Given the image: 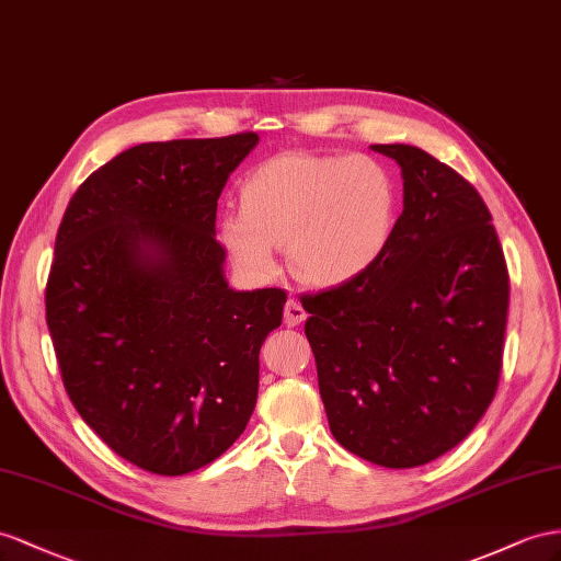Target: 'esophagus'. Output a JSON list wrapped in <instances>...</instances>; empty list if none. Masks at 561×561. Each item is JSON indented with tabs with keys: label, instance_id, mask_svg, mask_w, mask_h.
<instances>
[{
	"label": "esophagus",
	"instance_id": "obj_1",
	"mask_svg": "<svg viewBox=\"0 0 561 561\" xmlns=\"http://www.w3.org/2000/svg\"><path fill=\"white\" fill-rule=\"evenodd\" d=\"M306 318H308L306 308L300 306L298 298H289V300H286V306H284V322H286V324H289V327H298Z\"/></svg>",
	"mask_w": 561,
	"mask_h": 561
}]
</instances>
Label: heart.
Segmentation results:
<instances>
[{
  "mask_svg": "<svg viewBox=\"0 0 561 561\" xmlns=\"http://www.w3.org/2000/svg\"><path fill=\"white\" fill-rule=\"evenodd\" d=\"M396 222V184L369 156L279 153L241 182V210L220 220V241L253 277L277 272L289 249L304 279L351 282L379 261Z\"/></svg>",
  "mask_w": 561,
  "mask_h": 561,
  "instance_id": "heart-1",
  "label": "heart"
}]
</instances>
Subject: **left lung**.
I'll use <instances>...</instances> for the list:
<instances>
[{
  "mask_svg": "<svg viewBox=\"0 0 561 561\" xmlns=\"http://www.w3.org/2000/svg\"><path fill=\"white\" fill-rule=\"evenodd\" d=\"M403 172V213L379 261L310 294L306 336L334 438L410 469L453 450L497 391L510 275L479 192L410 144H375Z\"/></svg>",
  "mask_w": 561,
  "mask_h": 561,
  "instance_id": "left-lung-1",
  "label": "left lung"
}]
</instances>
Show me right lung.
Segmentation results:
<instances>
[{
  "instance_id": "1",
  "label": "right lung",
  "mask_w": 561,
  "mask_h": 561,
  "mask_svg": "<svg viewBox=\"0 0 561 561\" xmlns=\"http://www.w3.org/2000/svg\"><path fill=\"white\" fill-rule=\"evenodd\" d=\"M255 133L149 141L70 198L47 279V327L76 410L113 453L161 477L220 457L247 428L257 353L284 289L234 291L215 213Z\"/></svg>"
}]
</instances>
